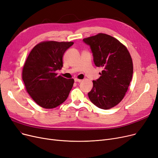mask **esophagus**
I'll return each instance as SVG.
<instances>
[{
	"mask_svg": "<svg viewBox=\"0 0 158 158\" xmlns=\"http://www.w3.org/2000/svg\"><path fill=\"white\" fill-rule=\"evenodd\" d=\"M75 82L80 83V82H81V81H82V79H77V78H75Z\"/></svg>",
	"mask_w": 158,
	"mask_h": 158,
	"instance_id": "esophagus-1",
	"label": "esophagus"
}]
</instances>
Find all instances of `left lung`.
<instances>
[{"label": "left lung", "mask_w": 158, "mask_h": 158, "mask_svg": "<svg viewBox=\"0 0 158 158\" xmlns=\"http://www.w3.org/2000/svg\"><path fill=\"white\" fill-rule=\"evenodd\" d=\"M83 41L90 46L95 65L103 69L100 78L92 81L89 98L98 107L109 109L122 100L128 90L133 71L131 56L124 44L106 34Z\"/></svg>", "instance_id": "left-lung-1"}]
</instances>
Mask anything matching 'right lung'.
<instances>
[{
  "mask_svg": "<svg viewBox=\"0 0 158 158\" xmlns=\"http://www.w3.org/2000/svg\"><path fill=\"white\" fill-rule=\"evenodd\" d=\"M73 42L44 41L34 47L24 64L22 79L28 94L38 106L52 109L66 101L73 79L57 75L63 66L62 58Z\"/></svg>",
  "mask_w": 158,
  "mask_h": 158,
  "instance_id": "obj_1",
  "label": "right lung"
}]
</instances>
